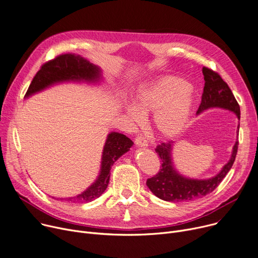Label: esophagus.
<instances>
[{"instance_id": "obj_1", "label": "esophagus", "mask_w": 258, "mask_h": 258, "mask_svg": "<svg viewBox=\"0 0 258 258\" xmlns=\"http://www.w3.org/2000/svg\"><path fill=\"white\" fill-rule=\"evenodd\" d=\"M134 143L137 147H148V142L146 140V137L143 135H138L134 140Z\"/></svg>"}]
</instances>
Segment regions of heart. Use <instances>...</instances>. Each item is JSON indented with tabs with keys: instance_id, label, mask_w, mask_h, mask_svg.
<instances>
[{
	"instance_id": "1",
	"label": "heart",
	"mask_w": 258,
	"mask_h": 258,
	"mask_svg": "<svg viewBox=\"0 0 258 258\" xmlns=\"http://www.w3.org/2000/svg\"><path fill=\"white\" fill-rule=\"evenodd\" d=\"M193 105V94L181 78L169 76L144 87L136 96V106L126 110L133 123H140L143 113L155 112L154 130L162 136H172L185 126Z\"/></svg>"
}]
</instances>
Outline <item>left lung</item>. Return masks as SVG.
Instances as JSON below:
<instances>
[{"instance_id":"1","label":"left lung","mask_w":258,"mask_h":258,"mask_svg":"<svg viewBox=\"0 0 258 258\" xmlns=\"http://www.w3.org/2000/svg\"><path fill=\"white\" fill-rule=\"evenodd\" d=\"M203 74L205 77V87L202 95V103L198 107L197 113L212 107H220L234 112L237 118H240V105L222 77L208 67H203ZM239 128L240 125L237 126V135H239ZM171 142H168L160 144L155 149L162 163L159 171L147 180V186L160 200L177 203L204 197L220 185L235 160L239 141L235 142L233 146L228 163L223 166L219 173L208 180L187 179L177 173L171 162Z\"/></svg>"}]
</instances>
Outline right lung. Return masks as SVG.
I'll use <instances>...</instances> for the list:
<instances>
[{
    "instance_id": "right-lung-1",
    "label": "right lung",
    "mask_w": 258,
    "mask_h": 258,
    "mask_svg": "<svg viewBox=\"0 0 258 258\" xmlns=\"http://www.w3.org/2000/svg\"><path fill=\"white\" fill-rule=\"evenodd\" d=\"M99 77H100V69L87 61L86 58L74 53H62L41 66L40 70L34 76L26 96L43 90L54 83L65 81L97 82ZM132 145L133 142L124 134L116 132L108 134L102 155L101 171L98 179L85 192L75 197L67 198V201L89 203L100 196L108 186L112 164L123 154L128 152Z\"/></svg>"
}]
</instances>
